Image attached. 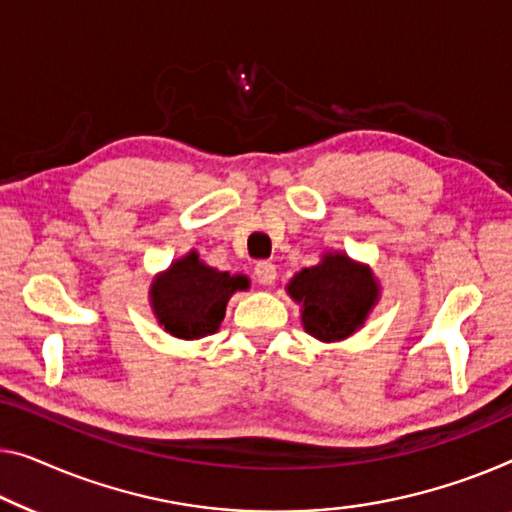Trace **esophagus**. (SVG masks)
Masks as SVG:
<instances>
[{
    "instance_id": "esophagus-1",
    "label": "esophagus",
    "mask_w": 512,
    "mask_h": 512,
    "mask_svg": "<svg viewBox=\"0 0 512 512\" xmlns=\"http://www.w3.org/2000/svg\"><path fill=\"white\" fill-rule=\"evenodd\" d=\"M276 266H273L271 262H257L255 264V280L259 282V285L264 287H271L273 282H276Z\"/></svg>"
}]
</instances>
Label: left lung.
Masks as SVG:
<instances>
[{
    "mask_svg": "<svg viewBox=\"0 0 512 512\" xmlns=\"http://www.w3.org/2000/svg\"><path fill=\"white\" fill-rule=\"evenodd\" d=\"M289 296L301 303L303 329L322 342L356 333L379 301V282L370 266L345 253H326L322 262L289 280Z\"/></svg>",
    "mask_w": 512,
    "mask_h": 512,
    "instance_id": "1",
    "label": "left lung"
}]
</instances>
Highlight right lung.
I'll return each instance as SVG.
<instances>
[{"instance_id": "obj_1", "label": "right lung", "mask_w": 512, "mask_h": 512, "mask_svg": "<svg viewBox=\"0 0 512 512\" xmlns=\"http://www.w3.org/2000/svg\"><path fill=\"white\" fill-rule=\"evenodd\" d=\"M246 276L211 269L195 250L170 264L149 289L158 324L181 340H197L220 329L225 308L236 289H248Z\"/></svg>"}]
</instances>
